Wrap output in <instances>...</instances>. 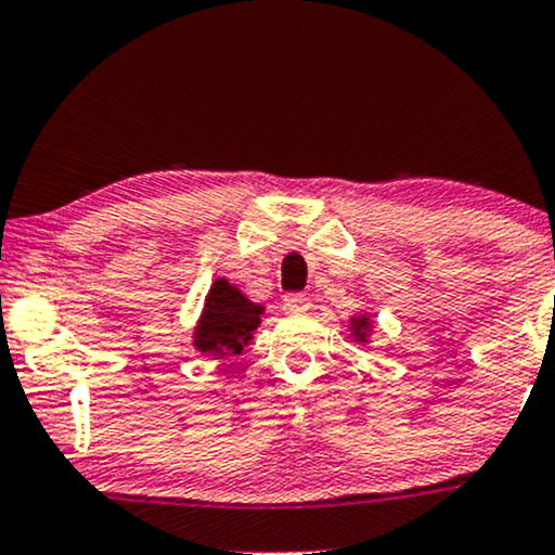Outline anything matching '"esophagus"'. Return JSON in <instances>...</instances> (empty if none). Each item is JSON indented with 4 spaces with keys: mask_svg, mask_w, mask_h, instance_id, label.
<instances>
[{
    "mask_svg": "<svg viewBox=\"0 0 555 555\" xmlns=\"http://www.w3.org/2000/svg\"><path fill=\"white\" fill-rule=\"evenodd\" d=\"M283 306L285 311H291V314H306V311L311 309V301L309 296H304V293H288V296L283 298Z\"/></svg>",
    "mask_w": 555,
    "mask_h": 555,
    "instance_id": "34e87169",
    "label": "esophagus"
}]
</instances>
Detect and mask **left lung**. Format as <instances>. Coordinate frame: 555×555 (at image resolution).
Masks as SVG:
<instances>
[{
  "label": "left lung",
  "instance_id": "left-lung-1",
  "mask_svg": "<svg viewBox=\"0 0 555 555\" xmlns=\"http://www.w3.org/2000/svg\"><path fill=\"white\" fill-rule=\"evenodd\" d=\"M356 324H358V327H356V335H361V337H363V332H361V330H363V327H366V319H363V317H361V319H358V322H356Z\"/></svg>",
  "mask_w": 555,
  "mask_h": 555
}]
</instances>
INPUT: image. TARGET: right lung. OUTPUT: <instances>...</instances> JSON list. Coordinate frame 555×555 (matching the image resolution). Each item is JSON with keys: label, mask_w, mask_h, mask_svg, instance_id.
Wrapping results in <instances>:
<instances>
[{"label": "right lung", "mask_w": 555, "mask_h": 555, "mask_svg": "<svg viewBox=\"0 0 555 555\" xmlns=\"http://www.w3.org/2000/svg\"><path fill=\"white\" fill-rule=\"evenodd\" d=\"M259 317H262V306L241 296L225 280H215L194 345L202 353L225 356V350L241 353L244 345L251 340V332L259 327Z\"/></svg>", "instance_id": "obj_1"}]
</instances>
